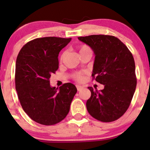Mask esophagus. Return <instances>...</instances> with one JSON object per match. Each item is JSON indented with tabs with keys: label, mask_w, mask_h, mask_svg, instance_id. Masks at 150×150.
I'll return each instance as SVG.
<instances>
[{
	"label": "esophagus",
	"mask_w": 150,
	"mask_h": 150,
	"mask_svg": "<svg viewBox=\"0 0 150 150\" xmlns=\"http://www.w3.org/2000/svg\"><path fill=\"white\" fill-rule=\"evenodd\" d=\"M76 87H77V91H81V90L83 88L82 86H79V85H77Z\"/></svg>",
	"instance_id": "esophagus-1"
}]
</instances>
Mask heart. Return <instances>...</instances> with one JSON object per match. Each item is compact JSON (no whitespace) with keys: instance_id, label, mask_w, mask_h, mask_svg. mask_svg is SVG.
Here are the masks:
<instances>
[{"instance_id":"b5f03b06","label":"heart","mask_w":150,"mask_h":150,"mask_svg":"<svg viewBox=\"0 0 150 150\" xmlns=\"http://www.w3.org/2000/svg\"><path fill=\"white\" fill-rule=\"evenodd\" d=\"M78 51H79V55H81L84 54V53H89V52H92L91 48H90L88 46L85 45H81L80 47L78 48ZM66 54H67V52H66V51L63 52L61 56H60V61L63 60V59L64 58ZM73 77H74V79H76V80L78 81H82L83 79V74L81 73H75V75H74Z\"/></svg>"}]
</instances>
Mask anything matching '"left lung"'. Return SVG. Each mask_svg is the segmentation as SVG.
I'll return each mask as SVG.
<instances>
[{"instance_id": "left-lung-1", "label": "left lung", "mask_w": 150, "mask_h": 150, "mask_svg": "<svg viewBox=\"0 0 150 150\" xmlns=\"http://www.w3.org/2000/svg\"><path fill=\"white\" fill-rule=\"evenodd\" d=\"M78 39L95 55L92 76L104 88L98 91L88 87L91 96L86 101L90 115L102 122H112L129 106L137 86L135 63L131 52L112 35H91Z\"/></svg>"}]
</instances>
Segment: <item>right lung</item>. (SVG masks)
Returning a JSON list of instances; mask_svg holds the SVG:
<instances>
[{
	"label": "right lung",
	"mask_w": 150,
	"mask_h": 150,
	"mask_svg": "<svg viewBox=\"0 0 150 150\" xmlns=\"http://www.w3.org/2000/svg\"><path fill=\"white\" fill-rule=\"evenodd\" d=\"M71 38L45 37L23 46L16 59V90L24 111L35 122L51 125L67 117L77 93L75 86L67 83L51 87L49 79L59 68L58 55Z\"/></svg>",
	"instance_id": "add662e5"
}]
</instances>
